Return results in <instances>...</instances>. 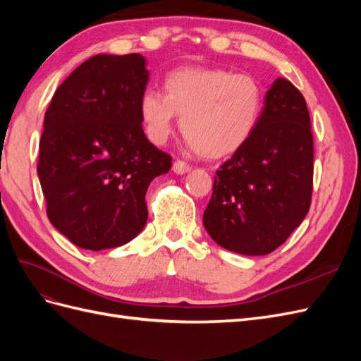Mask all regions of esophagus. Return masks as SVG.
I'll return each mask as SVG.
<instances>
[{
    "label": "esophagus",
    "instance_id": "esophagus-1",
    "mask_svg": "<svg viewBox=\"0 0 361 361\" xmlns=\"http://www.w3.org/2000/svg\"><path fill=\"white\" fill-rule=\"evenodd\" d=\"M190 170H191V167L188 166L187 162H183V161H174L173 162V171L176 174H185V173H188Z\"/></svg>",
    "mask_w": 361,
    "mask_h": 361
}]
</instances>
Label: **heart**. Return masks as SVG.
Listing matches in <instances>:
<instances>
[{
	"label": "heart",
	"instance_id": "obj_1",
	"mask_svg": "<svg viewBox=\"0 0 361 361\" xmlns=\"http://www.w3.org/2000/svg\"><path fill=\"white\" fill-rule=\"evenodd\" d=\"M164 89L166 94L146 89L140 96L138 113L147 138L166 143L180 116L182 135L204 158H223L241 149L264 108V93L253 76L224 69L171 71Z\"/></svg>",
	"mask_w": 361,
	"mask_h": 361
}]
</instances>
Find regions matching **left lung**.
I'll return each instance as SVG.
<instances>
[{
    "mask_svg": "<svg viewBox=\"0 0 361 361\" xmlns=\"http://www.w3.org/2000/svg\"><path fill=\"white\" fill-rule=\"evenodd\" d=\"M312 183L307 105L297 87L279 76L267 92L253 135L216 171L203 226L228 251L269 255L307 215Z\"/></svg>",
    "mask_w": 361,
    "mask_h": 361,
    "instance_id": "1",
    "label": "left lung"
}]
</instances>
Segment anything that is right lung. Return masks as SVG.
<instances>
[{
	"instance_id": "1",
	"label": "right lung",
	"mask_w": 361,
	"mask_h": 361,
	"mask_svg": "<svg viewBox=\"0 0 361 361\" xmlns=\"http://www.w3.org/2000/svg\"><path fill=\"white\" fill-rule=\"evenodd\" d=\"M147 81L141 54H97L52 96L37 176L51 224L76 247L99 251L133 241L147 221L150 182L171 167L141 128Z\"/></svg>"
}]
</instances>
